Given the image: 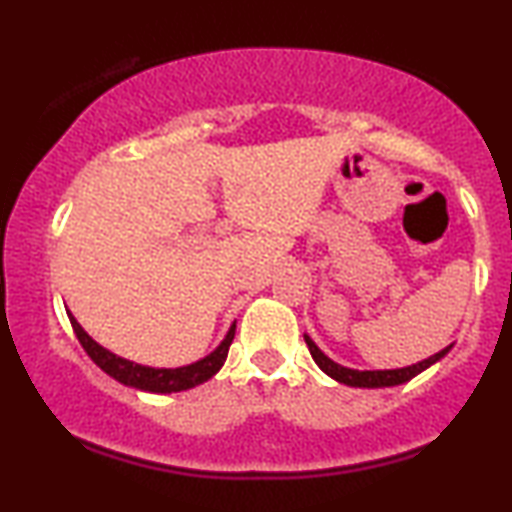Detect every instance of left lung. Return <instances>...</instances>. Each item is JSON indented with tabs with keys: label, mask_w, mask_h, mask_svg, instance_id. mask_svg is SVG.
Here are the masks:
<instances>
[{
	"label": "left lung",
	"mask_w": 512,
	"mask_h": 512,
	"mask_svg": "<svg viewBox=\"0 0 512 512\" xmlns=\"http://www.w3.org/2000/svg\"><path fill=\"white\" fill-rule=\"evenodd\" d=\"M304 338H306L308 350H311V355L315 359V364H318L320 369L325 371L329 378H334L336 383H343V385H350V387H369V390H373V387H394V385L408 383L410 378H415L417 373H422L424 369H429L431 364H436L438 359H443L452 350V345H448V348H443L441 352H436V355H431L429 359H422V362H417V364L403 366V369L357 371V369H348V366L336 364L334 359H329L325 352H322L318 345L313 343L311 336L304 334Z\"/></svg>",
	"instance_id": "obj_1"
}]
</instances>
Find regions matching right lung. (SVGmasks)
Instances as JSON below:
<instances>
[{"label": "right lung", "instance_id": "right-lung-1", "mask_svg": "<svg viewBox=\"0 0 512 512\" xmlns=\"http://www.w3.org/2000/svg\"><path fill=\"white\" fill-rule=\"evenodd\" d=\"M67 315H69L71 327H74L76 338L83 345V350L88 352L90 359L99 366V369L109 373L113 380H118L122 385L134 387V390H143V392H155V394L183 392V390H190V387L206 383L208 378H213L215 373L222 369V364H225L229 345H232L234 331H236V322H234L218 348H215L211 355L199 359V362L178 366V369H155V366H143V364L129 362L125 357L113 355L111 350H106L104 345H99L88 331L78 325L74 315L71 313Z\"/></svg>", "mask_w": 512, "mask_h": 512}]
</instances>
